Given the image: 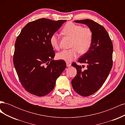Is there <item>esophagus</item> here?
I'll use <instances>...</instances> for the list:
<instances>
[{
  "instance_id": "1",
  "label": "esophagus",
  "mask_w": 125,
  "mask_h": 125,
  "mask_svg": "<svg viewBox=\"0 0 125 125\" xmlns=\"http://www.w3.org/2000/svg\"><path fill=\"white\" fill-rule=\"evenodd\" d=\"M66 65H67V67H70L71 65V63H70L69 62H66Z\"/></svg>"
}]
</instances>
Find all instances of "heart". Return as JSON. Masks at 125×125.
Wrapping results in <instances>:
<instances>
[{
	"label": "heart",
	"instance_id": "obj_1",
	"mask_svg": "<svg viewBox=\"0 0 125 125\" xmlns=\"http://www.w3.org/2000/svg\"><path fill=\"white\" fill-rule=\"evenodd\" d=\"M62 34L72 39L70 50H63L56 55L57 59L67 62H72L76 59L80 52L84 54L88 52L91 46L93 40L92 30L88 27H82L81 25L73 22H68L64 26ZM51 46L55 50L59 48V37L56 33L52 34L50 37Z\"/></svg>",
	"mask_w": 125,
	"mask_h": 125
}]
</instances>
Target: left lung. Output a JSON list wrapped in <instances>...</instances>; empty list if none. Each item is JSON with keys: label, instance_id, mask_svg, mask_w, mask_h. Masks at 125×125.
<instances>
[{"label": "left lung", "instance_id": "left-lung-1", "mask_svg": "<svg viewBox=\"0 0 125 125\" xmlns=\"http://www.w3.org/2000/svg\"><path fill=\"white\" fill-rule=\"evenodd\" d=\"M74 21L86 24L93 33L91 46L78 61L86 64V69L83 70V66L72 63L77 71L76 76L71 81L73 88L79 95L88 96L99 90L106 80L113 66V46L107 32L102 25L89 19Z\"/></svg>", "mask_w": 125, "mask_h": 125}]
</instances>
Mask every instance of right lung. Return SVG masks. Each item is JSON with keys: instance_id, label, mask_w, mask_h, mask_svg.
Masks as SVG:
<instances>
[{"instance_id": "right-lung-1", "label": "right lung", "mask_w": 125, "mask_h": 125, "mask_svg": "<svg viewBox=\"0 0 125 125\" xmlns=\"http://www.w3.org/2000/svg\"><path fill=\"white\" fill-rule=\"evenodd\" d=\"M66 21L40 19L28 23L17 37L13 65L22 85L33 95L43 96L50 93L66 68L65 61L52 59L55 52L50 41Z\"/></svg>"}]
</instances>
